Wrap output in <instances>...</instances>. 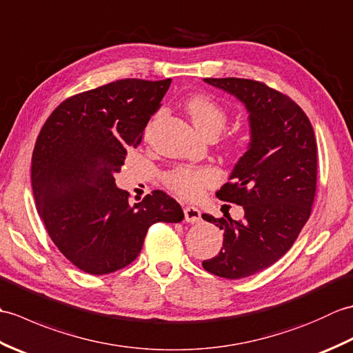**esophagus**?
Instances as JSON below:
<instances>
[{
  "mask_svg": "<svg viewBox=\"0 0 353 353\" xmlns=\"http://www.w3.org/2000/svg\"><path fill=\"white\" fill-rule=\"evenodd\" d=\"M183 214H185V220L191 224L199 223L201 220V212H200V209L196 206H185Z\"/></svg>",
  "mask_w": 353,
  "mask_h": 353,
  "instance_id": "34e87169",
  "label": "esophagus"
}]
</instances>
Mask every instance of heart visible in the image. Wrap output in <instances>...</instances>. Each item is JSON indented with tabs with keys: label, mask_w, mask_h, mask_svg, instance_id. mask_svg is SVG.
<instances>
[{
	"label": "heart",
	"mask_w": 353,
	"mask_h": 353,
	"mask_svg": "<svg viewBox=\"0 0 353 353\" xmlns=\"http://www.w3.org/2000/svg\"><path fill=\"white\" fill-rule=\"evenodd\" d=\"M191 121L208 138H215L228 124V112L220 103H216L209 95H194L186 101ZM230 142V148H235ZM168 188L188 200H196L203 196L208 188L219 183V172L209 167H191V165H179L170 170L163 177Z\"/></svg>",
	"instance_id": "1"
}]
</instances>
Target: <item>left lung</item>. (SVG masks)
<instances>
[{
	"mask_svg": "<svg viewBox=\"0 0 353 353\" xmlns=\"http://www.w3.org/2000/svg\"><path fill=\"white\" fill-rule=\"evenodd\" d=\"M241 100L252 141L216 197L244 208L235 221L203 214L224 230L223 247L203 268L241 279L270 267L294 244L308 221L317 188V142L302 108L276 89L249 79H205Z\"/></svg>",
	"mask_w": 353,
	"mask_h": 353,
	"instance_id": "1",
	"label": "left lung"
}]
</instances>
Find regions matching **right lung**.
<instances>
[{"label": "right lung", "instance_id": "obj_1", "mask_svg": "<svg viewBox=\"0 0 353 353\" xmlns=\"http://www.w3.org/2000/svg\"><path fill=\"white\" fill-rule=\"evenodd\" d=\"M170 83L112 81L66 99L42 125L32 157L36 208L52 243L81 272L101 276L127 267L152 224L183 220L181 205L161 190L132 206L114 177Z\"/></svg>", "mask_w": 353, "mask_h": 353}]
</instances>
